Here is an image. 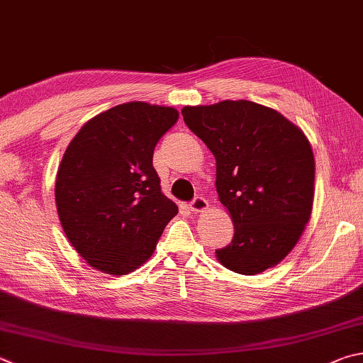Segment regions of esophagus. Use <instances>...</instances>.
Segmentation results:
<instances>
[{
    "mask_svg": "<svg viewBox=\"0 0 363 363\" xmlns=\"http://www.w3.org/2000/svg\"><path fill=\"white\" fill-rule=\"evenodd\" d=\"M209 206V203L206 199H203V196H195V199L190 201V209L194 211V213H203V211H206Z\"/></svg>",
    "mask_w": 363,
    "mask_h": 363,
    "instance_id": "obj_1",
    "label": "esophagus"
}]
</instances>
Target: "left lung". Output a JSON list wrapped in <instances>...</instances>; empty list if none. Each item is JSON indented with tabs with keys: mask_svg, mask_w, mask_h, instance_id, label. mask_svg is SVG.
Here are the masks:
<instances>
[{
	"mask_svg": "<svg viewBox=\"0 0 363 363\" xmlns=\"http://www.w3.org/2000/svg\"><path fill=\"white\" fill-rule=\"evenodd\" d=\"M184 122L216 157V187L235 235L217 260L259 274L291 252L311 216L314 157L303 131L247 100L186 106Z\"/></svg>",
	"mask_w": 363,
	"mask_h": 363,
	"instance_id": "1",
	"label": "left lung"
}]
</instances>
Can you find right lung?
I'll return each instance as SVG.
<instances>
[{
	"mask_svg": "<svg viewBox=\"0 0 363 363\" xmlns=\"http://www.w3.org/2000/svg\"><path fill=\"white\" fill-rule=\"evenodd\" d=\"M177 117L174 108L118 104L69 143L55 181L58 217L72 247L100 272L141 267L177 214L152 164L155 144Z\"/></svg>",
	"mask_w": 363,
	"mask_h": 363,
	"instance_id": "obj_1",
	"label": "right lung"
}]
</instances>
